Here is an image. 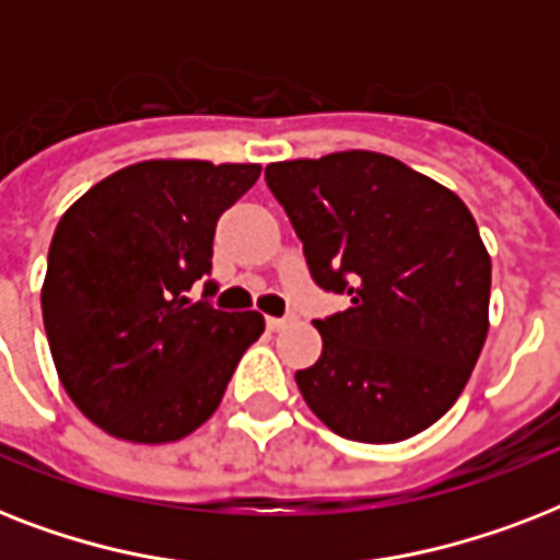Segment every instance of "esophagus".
Segmentation results:
<instances>
[{"label":"esophagus","mask_w":560,"mask_h":560,"mask_svg":"<svg viewBox=\"0 0 560 560\" xmlns=\"http://www.w3.org/2000/svg\"><path fill=\"white\" fill-rule=\"evenodd\" d=\"M288 323V316H267V328H270V331H279V328H284Z\"/></svg>","instance_id":"34e87169"}]
</instances>
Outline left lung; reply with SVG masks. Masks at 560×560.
Instances as JSON below:
<instances>
[{
  "mask_svg": "<svg viewBox=\"0 0 560 560\" xmlns=\"http://www.w3.org/2000/svg\"><path fill=\"white\" fill-rule=\"evenodd\" d=\"M267 186L305 246L311 279L351 299L316 319L323 354L296 372L307 407L351 442L435 424L488 334L491 258L468 206L374 151L272 162Z\"/></svg>",
  "mask_w": 560,
  "mask_h": 560,
  "instance_id": "left-lung-1",
  "label": "left lung"
}]
</instances>
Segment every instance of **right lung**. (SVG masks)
<instances>
[{"instance_id":"1","label":"right lung","mask_w":560,"mask_h":560,"mask_svg":"<svg viewBox=\"0 0 560 560\" xmlns=\"http://www.w3.org/2000/svg\"><path fill=\"white\" fill-rule=\"evenodd\" d=\"M261 165L148 160L72 202L48 246L43 325L74 407L136 444L186 439L218 409L237 360L264 331L188 290L211 272L223 211ZM214 281H206V293Z\"/></svg>"}]
</instances>
